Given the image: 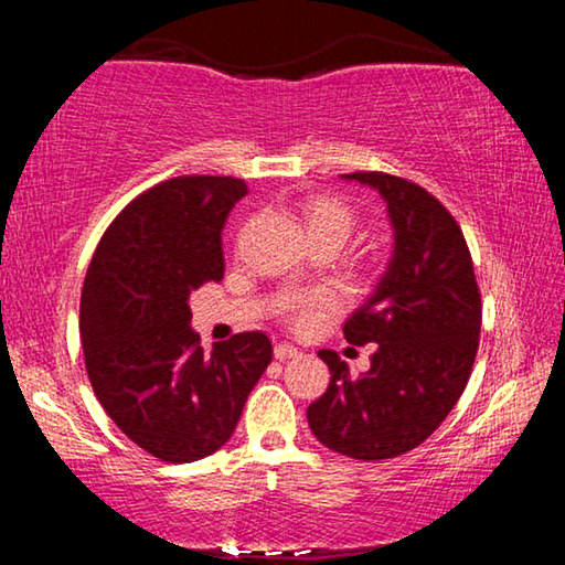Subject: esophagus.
Listing matches in <instances>:
<instances>
[{
  "label": "esophagus",
  "instance_id": "obj_1",
  "mask_svg": "<svg viewBox=\"0 0 565 565\" xmlns=\"http://www.w3.org/2000/svg\"><path fill=\"white\" fill-rule=\"evenodd\" d=\"M274 356L279 359V361L294 359V356H299V349L291 347V343H276V347H274Z\"/></svg>",
  "mask_w": 565,
  "mask_h": 565
}]
</instances>
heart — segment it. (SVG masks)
I'll return each instance as SVG.
<instances>
[{
  "instance_id": "1",
  "label": "heart",
  "mask_w": 565,
  "mask_h": 565,
  "mask_svg": "<svg viewBox=\"0 0 565 565\" xmlns=\"http://www.w3.org/2000/svg\"><path fill=\"white\" fill-rule=\"evenodd\" d=\"M303 218L306 228L313 242L319 238H331L339 242V246L347 242L356 228L359 214L349 202H343L341 196L319 194L303 202ZM341 309V299L333 289H313L306 294H296L291 299L284 301V319L291 323L294 329H311L317 323L329 317V313Z\"/></svg>"
}]
</instances>
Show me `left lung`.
<instances>
[{
  "label": "left lung",
  "instance_id": "1",
  "mask_svg": "<svg viewBox=\"0 0 565 565\" xmlns=\"http://www.w3.org/2000/svg\"><path fill=\"white\" fill-rule=\"evenodd\" d=\"M384 196L396 246L371 299L343 323L349 343H379L353 379L323 349L331 381L306 411L319 441L356 461L411 451L451 414L471 376L481 337V291L451 212L424 186L384 171H353Z\"/></svg>",
  "mask_w": 565,
  "mask_h": 565
}]
</instances>
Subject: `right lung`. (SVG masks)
I'll list each match as a JSON object with an SVG mask.
<instances>
[{"mask_svg":"<svg viewBox=\"0 0 565 565\" xmlns=\"http://www.w3.org/2000/svg\"><path fill=\"white\" fill-rule=\"evenodd\" d=\"M246 181L186 174L121 209L92 256L79 303L94 394L134 444L167 463L218 451L271 363L262 331L206 353L191 331L189 294L224 279L222 228Z\"/></svg>","mask_w":565,"mask_h":565,"instance_id":"1","label":"right lung"}]
</instances>
